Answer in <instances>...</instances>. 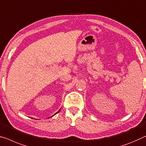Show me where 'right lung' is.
Segmentation results:
<instances>
[{
  "label": "right lung",
  "instance_id": "1",
  "mask_svg": "<svg viewBox=\"0 0 146 146\" xmlns=\"http://www.w3.org/2000/svg\"><path fill=\"white\" fill-rule=\"evenodd\" d=\"M60 110H59V111H57V113H58V112H59V111H60ZM56 113H55V114H56ZM55 114H54V115H55Z\"/></svg>",
  "mask_w": 146,
  "mask_h": 146
}]
</instances>
